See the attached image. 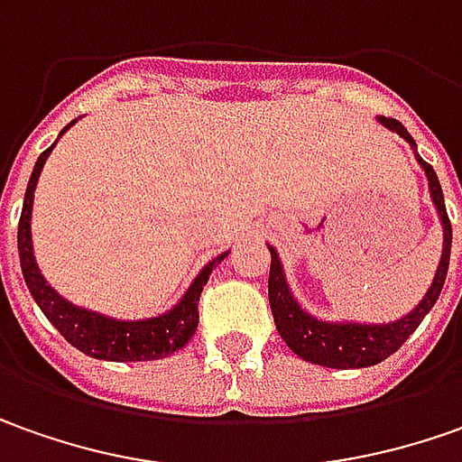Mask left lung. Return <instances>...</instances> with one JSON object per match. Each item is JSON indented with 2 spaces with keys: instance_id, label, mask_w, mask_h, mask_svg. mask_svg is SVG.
Wrapping results in <instances>:
<instances>
[{
  "instance_id": "left-lung-1",
  "label": "left lung",
  "mask_w": 462,
  "mask_h": 462,
  "mask_svg": "<svg viewBox=\"0 0 462 462\" xmlns=\"http://www.w3.org/2000/svg\"><path fill=\"white\" fill-rule=\"evenodd\" d=\"M375 122L381 127H386L389 133H396L414 151V158L427 176L430 199L435 204V212H438L439 225H442V255H439L435 279L430 283L427 294L420 299V304L393 322L319 319L317 314H311L301 307V301L296 299L289 281H286V271H283V263L279 258V250L268 245V250H271L268 301H271V311H273V322H276L279 335L291 347V353H296L301 360H310L314 365H327V368H340V371L368 368V365H375V363L393 356L409 340V335L421 325V319L432 311L435 301L439 299V291L445 286L448 265H450L453 227L448 219L445 197H442V186H439L435 168L417 152V143L406 133L402 122L391 120V117H375Z\"/></svg>"
}]
</instances>
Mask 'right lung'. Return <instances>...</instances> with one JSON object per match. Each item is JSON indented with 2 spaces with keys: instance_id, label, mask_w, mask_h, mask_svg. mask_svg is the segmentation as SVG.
<instances>
[{
  "instance_id": "1",
  "label": "right lung",
  "mask_w": 462,
  "mask_h": 462,
  "mask_svg": "<svg viewBox=\"0 0 462 462\" xmlns=\"http://www.w3.org/2000/svg\"><path fill=\"white\" fill-rule=\"evenodd\" d=\"M79 120L66 125L60 130V135L73 127ZM58 135V137H60ZM58 143V140H56ZM56 143L41 152L38 163L32 168V176L27 181L24 191L23 215H20V227H17V250H20V265H23V279L30 289V294L35 299V304L48 317V322L56 327L58 332L71 342L76 350H81L88 358L115 360V363H135V360H158L173 356L176 350H181L186 342L194 337L197 325H199V296L201 289L207 286L209 273L215 271L219 263L227 258V253H219L217 258L207 263L197 273V279L189 283V289L183 296L171 307L161 311L155 317L145 319H120V317H109L102 311L87 310L69 301L66 296H60L42 276L41 265L35 261V250H32V201H35V186L41 179V171L48 161V155L53 152Z\"/></svg>"
}]
</instances>
